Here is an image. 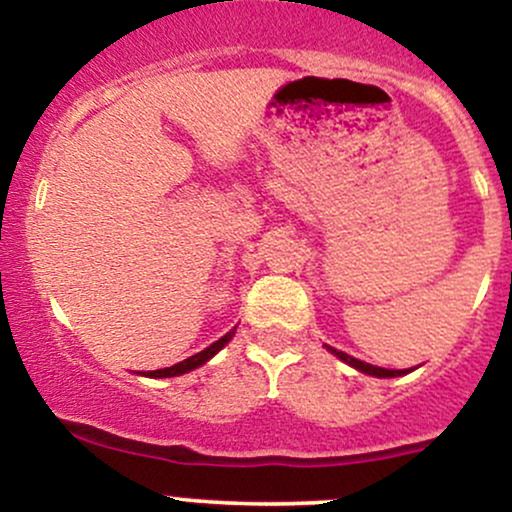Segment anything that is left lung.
Returning a JSON list of instances; mask_svg holds the SVG:
<instances>
[{"label":"left lung","instance_id":"1","mask_svg":"<svg viewBox=\"0 0 512 512\" xmlns=\"http://www.w3.org/2000/svg\"><path fill=\"white\" fill-rule=\"evenodd\" d=\"M327 349H330L332 354L337 356V358H342L344 363H349V366L358 368V370H361V373H366V375H375V378H395V375H404V373H407V370H387V368L370 366V363H363V361H358V358L349 356V354H344V351H337V349H332V346H327Z\"/></svg>","mask_w":512,"mask_h":512}]
</instances>
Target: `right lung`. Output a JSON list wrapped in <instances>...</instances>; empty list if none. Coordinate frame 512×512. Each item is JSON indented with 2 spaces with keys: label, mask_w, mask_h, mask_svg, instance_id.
<instances>
[{
  "label": "right lung",
  "mask_w": 512,
  "mask_h": 512,
  "mask_svg": "<svg viewBox=\"0 0 512 512\" xmlns=\"http://www.w3.org/2000/svg\"><path fill=\"white\" fill-rule=\"evenodd\" d=\"M233 334H236V330H231L228 334H223L219 342H214L211 346H207V349L199 351V354H195V356L185 358V361L175 363V366L161 368V370H146V373H142V375H146V378H173V375H182V373H187V370H195V368H199V366H204V363H207L209 358L216 354V351H221L223 346L231 342Z\"/></svg>",
  "instance_id": "obj_1"
}]
</instances>
